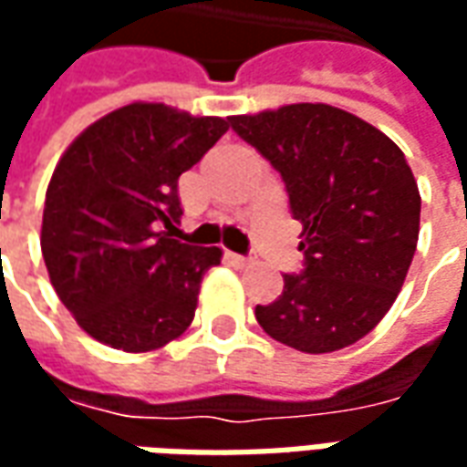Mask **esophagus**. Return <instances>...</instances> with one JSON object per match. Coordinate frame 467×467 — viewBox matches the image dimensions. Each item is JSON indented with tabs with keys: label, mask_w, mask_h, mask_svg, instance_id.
I'll return each instance as SVG.
<instances>
[{
	"label": "esophagus",
	"mask_w": 467,
	"mask_h": 467,
	"mask_svg": "<svg viewBox=\"0 0 467 467\" xmlns=\"http://www.w3.org/2000/svg\"><path fill=\"white\" fill-rule=\"evenodd\" d=\"M227 260L237 267H244V265L254 263V257H244V254H237V253H227Z\"/></svg>",
	"instance_id": "1"
}]
</instances>
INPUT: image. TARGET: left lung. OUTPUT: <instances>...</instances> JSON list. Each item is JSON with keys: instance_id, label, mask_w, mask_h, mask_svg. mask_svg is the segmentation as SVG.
I'll list each match as a JSON object with an SVG mask.
<instances>
[{"instance_id": "left-lung-1", "label": "left lung", "mask_w": 467, "mask_h": 467, "mask_svg": "<svg viewBox=\"0 0 467 467\" xmlns=\"http://www.w3.org/2000/svg\"><path fill=\"white\" fill-rule=\"evenodd\" d=\"M280 172L303 224V273L254 317L277 343L320 355L358 343L400 293L420 233V192L400 147L330 105L230 117Z\"/></svg>"}]
</instances>
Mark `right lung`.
Listing matches in <instances>:
<instances>
[{
  "label": "right lung",
  "instance_id": "obj_1",
  "mask_svg": "<svg viewBox=\"0 0 467 467\" xmlns=\"http://www.w3.org/2000/svg\"><path fill=\"white\" fill-rule=\"evenodd\" d=\"M230 122L134 102L89 124L49 180L42 254L59 300L87 335L124 352L162 348L190 327L220 247L172 240L177 180Z\"/></svg>",
  "mask_w": 467,
  "mask_h": 467
}]
</instances>
